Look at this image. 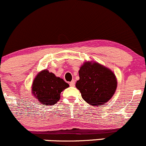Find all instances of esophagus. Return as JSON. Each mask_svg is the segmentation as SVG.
Listing matches in <instances>:
<instances>
[{
	"label": "esophagus",
	"instance_id": "obj_1",
	"mask_svg": "<svg viewBox=\"0 0 146 146\" xmlns=\"http://www.w3.org/2000/svg\"><path fill=\"white\" fill-rule=\"evenodd\" d=\"M75 84H76V82H75L74 80H72L71 82H69V85L70 86H74Z\"/></svg>",
	"mask_w": 146,
	"mask_h": 146
}]
</instances>
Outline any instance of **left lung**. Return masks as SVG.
<instances>
[{
    "mask_svg": "<svg viewBox=\"0 0 146 146\" xmlns=\"http://www.w3.org/2000/svg\"><path fill=\"white\" fill-rule=\"evenodd\" d=\"M76 86L84 101L98 107L108 102L117 87V80L110 68L98 62H85L79 70Z\"/></svg>",
    "mask_w": 146,
    "mask_h": 146,
    "instance_id": "obj_1",
    "label": "left lung"
}]
</instances>
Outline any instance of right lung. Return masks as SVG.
Segmentation results:
<instances>
[{"label":"right lung","mask_w":146,"mask_h":146,"mask_svg":"<svg viewBox=\"0 0 146 146\" xmlns=\"http://www.w3.org/2000/svg\"><path fill=\"white\" fill-rule=\"evenodd\" d=\"M68 86L69 84L63 79L46 69L41 70L35 77L32 91L41 104L53 105L60 100L62 91Z\"/></svg>","instance_id":"add662e5"}]
</instances>
